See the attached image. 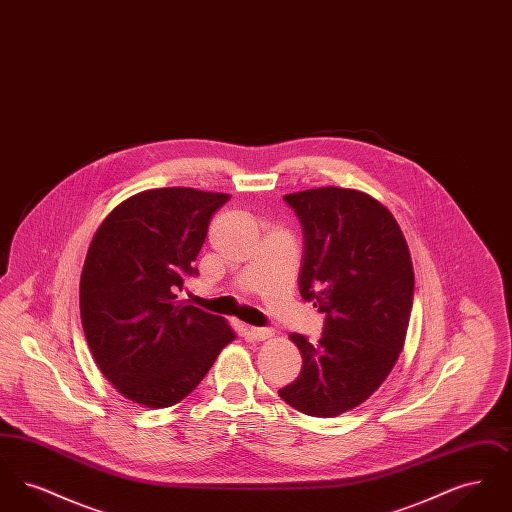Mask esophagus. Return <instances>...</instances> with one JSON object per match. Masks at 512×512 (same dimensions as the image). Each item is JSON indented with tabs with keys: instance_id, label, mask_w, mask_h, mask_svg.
Listing matches in <instances>:
<instances>
[{
	"instance_id": "esophagus-1",
	"label": "esophagus",
	"mask_w": 512,
	"mask_h": 512,
	"mask_svg": "<svg viewBox=\"0 0 512 512\" xmlns=\"http://www.w3.org/2000/svg\"><path fill=\"white\" fill-rule=\"evenodd\" d=\"M249 338L253 341H265L268 338H272V330L270 328H249Z\"/></svg>"
}]
</instances>
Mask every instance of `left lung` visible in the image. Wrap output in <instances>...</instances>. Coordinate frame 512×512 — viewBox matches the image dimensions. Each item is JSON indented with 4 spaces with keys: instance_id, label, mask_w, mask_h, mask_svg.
Returning <instances> with one entry per match:
<instances>
[{
    "instance_id": "8db88e82",
    "label": "left lung",
    "mask_w": 512,
    "mask_h": 512,
    "mask_svg": "<svg viewBox=\"0 0 512 512\" xmlns=\"http://www.w3.org/2000/svg\"><path fill=\"white\" fill-rule=\"evenodd\" d=\"M303 230L299 292L324 313L317 343L301 334L303 366L278 395L299 413L330 418L355 409L388 378L413 309L407 240L390 211L359 190L284 195Z\"/></svg>"
}]
</instances>
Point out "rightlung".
<instances>
[{"instance_id":"right-lung-1","label":"right lung","mask_w":512,"mask_h":512,"mask_svg":"<svg viewBox=\"0 0 512 512\" xmlns=\"http://www.w3.org/2000/svg\"><path fill=\"white\" fill-rule=\"evenodd\" d=\"M228 194L159 188L124 199L90 244L80 318L103 376L149 409L182 401L236 338L224 318L176 301Z\"/></svg>"}]
</instances>
